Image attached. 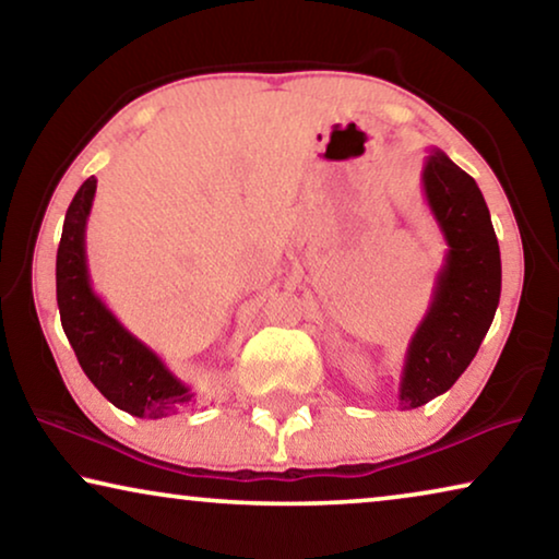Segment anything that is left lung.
<instances>
[{"mask_svg": "<svg viewBox=\"0 0 559 559\" xmlns=\"http://www.w3.org/2000/svg\"><path fill=\"white\" fill-rule=\"evenodd\" d=\"M423 193L448 251L404 356L400 409L423 407L455 384L478 354L501 297L499 239L476 180L445 152L430 150Z\"/></svg>", "mask_w": 559, "mask_h": 559, "instance_id": "left-lung-1", "label": "left lung"}]
</instances>
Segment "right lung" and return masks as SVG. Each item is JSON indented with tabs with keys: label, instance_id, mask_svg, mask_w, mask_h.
<instances>
[{
	"label": "right lung",
	"instance_id": "1",
	"mask_svg": "<svg viewBox=\"0 0 559 559\" xmlns=\"http://www.w3.org/2000/svg\"><path fill=\"white\" fill-rule=\"evenodd\" d=\"M94 195L96 178H88L66 211L56 259L60 323L83 373L114 407L147 419L178 415L195 404L193 389L175 377L155 350L129 333L91 287L86 224Z\"/></svg>",
	"mask_w": 559,
	"mask_h": 559
}]
</instances>
